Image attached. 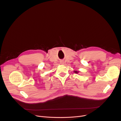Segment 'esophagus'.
<instances>
[{
  "label": "esophagus",
  "mask_w": 121,
  "mask_h": 121,
  "mask_svg": "<svg viewBox=\"0 0 121 121\" xmlns=\"http://www.w3.org/2000/svg\"><path fill=\"white\" fill-rule=\"evenodd\" d=\"M61 64H64V62H61Z\"/></svg>",
  "instance_id": "esophagus-1"
}]
</instances>
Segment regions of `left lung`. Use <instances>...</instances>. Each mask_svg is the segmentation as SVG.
Returning <instances> with one entry per match:
<instances>
[{
    "mask_svg": "<svg viewBox=\"0 0 121 121\" xmlns=\"http://www.w3.org/2000/svg\"><path fill=\"white\" fill-rule=\"evenodd\" d=\"M74 72L75 73H77V74H78V72H79V71H77V70H74Z\"/></svg>",
    "mask_w": 121,
    "mask_h": 121,
    "instance_id": "obj_1",
    "label": "left lung"
}]
</instances>
